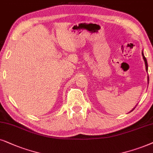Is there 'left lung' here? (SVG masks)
<instances>
[{"instance_id": "8db88e82", "label": "left lung", "mask_w": 153, "mask_h": 153, "mask_svg": "<svg viewBox=\"0 0 153 153\" xmlns=\"http://www.w3.org/2000/svg\"><path fill=\"white\" fill-rule=\"evenodd\" d=\"M142 56H143V59H144V62H145L146 69V71H148V63H147V60H146V58L145 57V56H144L143 52H142ZM148 80L149 81V78H148ZM134 109H133V110H134ZM133 110H132V111H133Z\"/></svg>"}]
</instances>
